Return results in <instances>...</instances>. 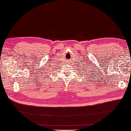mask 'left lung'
Listing matches in <instances>:
<instances>
[{"instance_id": "left-lung-1", "label": "left lung", "mask_w": 131, "mask_h": 131, "mask_svg": "<svg viewBox=\"0 0 131 131\" xmlns=\"http://www.w3.org/2000/svg\"><path fill=\"white\" fill-rule=\"evenodd\" d=\"M84 70H85V69H84ZM90 77H91V76H90Z\"/></svg>"}]
</instances>
